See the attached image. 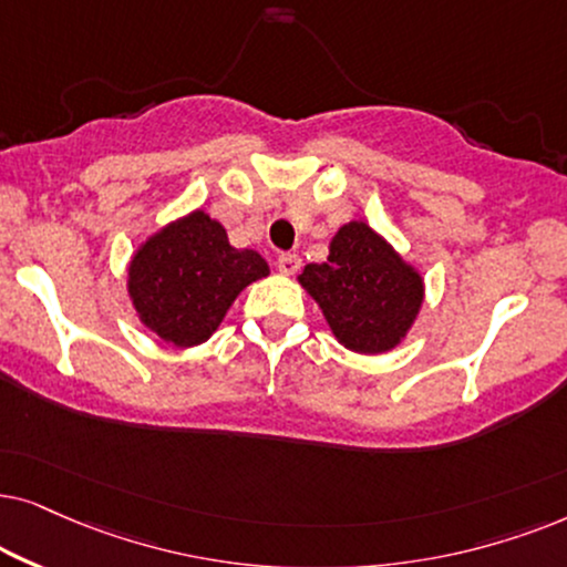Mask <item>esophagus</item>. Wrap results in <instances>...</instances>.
I'll list each match as a JSON object with an SVG mask.
<instances>
[{
	"label": "esophagus",
	"instance_id": "1",
	"mask_svg": "<svg viewBox=\"0 0 567 567\" xmlns=\"http://www.w3.org/2000/svg\"><path fill=\"white\" fill-rule=\"evenodd\" d=\"M300 264H303V261H300L298 254H282L277 259V269L282 271L285 277H290V275H296V271L300 269Z\"/></svg>",
	"mask_w": 567,
	"mask_h": 567
}]
</instances>
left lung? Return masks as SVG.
<instances>
[{
    "mask_svg": "<svg viewBox=\"0 0 567 567\" xmlns=\"http://www.w3.org/2000/svg\"><path fill=\"white\" fill-rule=\"evenodd\" d=\"M298 282L337 342L360 354L402 344L425 300L422 271L365 220L344 223L329 240L327 261L306 264Z\"/></svg>",
    "mask_w": 567,
    "mask_h": 567,
    "instance_id": "left-lung-1",
    "label": "left lung"
}]
</instances>
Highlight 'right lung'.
Instances as JSON below:
<instances>
[{
  "label": "right lung",
  "mask_w": 567,
  "mask_h": 567,
  "mask_svg": "<svg viewBox=\"0 0 567 567\" xmlns=\"http://www.w3.org/2000/svg\"><path fill=\"white\" fill-rule=\"evenodd\" d=\"M269 264L254 248L230 246L205 209L165 223L132 254L126 292L140 323L173 347L207 342L236 298Z\"/></svg>",
  "instance_id": "obj_1"
}]
</instances>
